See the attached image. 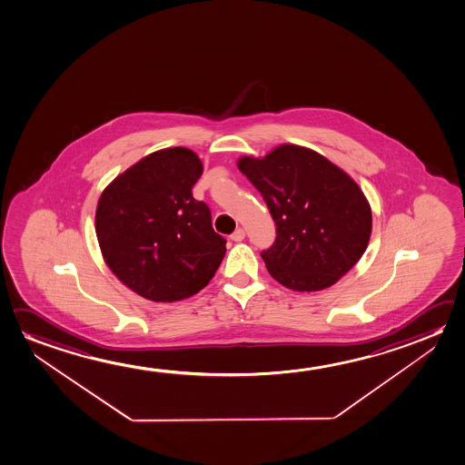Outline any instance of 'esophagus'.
I'll return each mask as SVG.
<instances>
[{
  "label": "esophagus",
  "mask_w": 465,
  "mask_h": 465,
  "mask_svg": "<svg viewBox=\"0 0 465 465\" xmlns=\"http://www.w3.org/2000/svg\"><path fill=\"white\" fill-rule=\"evenodd\" d=\"M243 237H245V231L242 228L236 229L232 234H231V239L234 241V242H241L243 241Z\"/></svg>",
  "instance_id": "esophagus-1"
}]
</instances>
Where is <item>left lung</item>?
Wrapping results in <instances>:
<instances>
[{"label": "left lung", "mask_w": 465, "mask_h": 465, "mask_svg": "<svg viewBox=\"0 0 465 465\" xmlns=\"http://www.w3.org/2000/svg\"><path fill=\"white\" fill-rule=\"evenodd\" d=\"M237 168L276 223V241L262 258L284 288H330L367 251L369 200L346 171L315 150L282 143L263 158L241 156Z\"/></svg>", "instance_id": "left-lung-1"}]
</instances>
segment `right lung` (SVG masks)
<instances>
[{
    "label": "right lung",
    "instance_id": "obj_1",
    "mask_svg": "<svg viewBox=\"0 0 465 465\" xmlns=\"http://www.w3.org/2000/svg\"><path fill=\"white\" fill-rule=\"evenodd\" d=\"M199 156L163 148L113 179L95 213L104 263L124 286L153 302L197 294L226 253L207 203L192 197L202 176Z\"/></svg>",
    "mask_w": 465,
    "mask_h": 465
}]
</instances>
